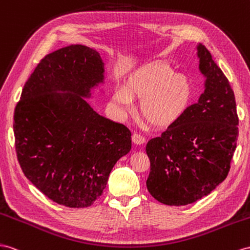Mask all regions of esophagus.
I'll return each mask as SVG.
<instances>
[{"mask_svg":"<svg viewBox=\"0 0 250 250\" xmlns=\"http://www.w3.org/2000/svg\"><path fill=\"white\" fill-rule=\"evenodd\" d=\"M132 140H133V143L136 144V145H143V144L146 143V138L143 135H140V134H138V133L133 134Z\"/></svg>","mask_w":250,"mask_h":250,"instance_id":"esophagus-1","label":"esophagus"}]
</instances>
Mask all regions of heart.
<instances>
[{
	"mask_svg": "<svg viewBox=\"0 0 250 250\" xmlns=\"http://www.w3.org/2000/svg\"><path fill=\"white\" fill-rule=\"evenodd\" d=\"M192 85L185 75L170 65L155 62L144 66L114 89L112 102L121 112L133 110V99H139L140 113L156 127H167L180 119L188 108Z\"/></svg>",
	"mask_w": 250,
	"mask_h": 250,
	"instance_id": "heart-1",
	"label": "heart"
}]
</instances>
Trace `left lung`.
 Returning a JSON list of instances; mask_svg holds the SVG:
<instances>
[{
  "label": "left lung",
  "mask_w": 250,
  "mask_h": 250,
  "mask_svg": "<svg viewBox=\"0 0 250 250\" xmlns=\"http://www.w3.org/2000/svg\"><path fill=\"white\" fill-rule=\"evenodd\" d=\"M205 91L176 123L150 139L146 188L165 205L184 206L208 195L225 180L239 135L234 93L209 50L198 44Z\"/></svg>",
  "instance_id": "8db88e82"
}]
</instances>
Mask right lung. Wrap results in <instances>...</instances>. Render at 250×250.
Returning <instances> with one entry per match:
<instances>
[{
    "instance_id": "obj_1",
    "label": "right lung",
    "mask_w": 250,
    "mask_h": 250,
    "mask_svg": "<svg viewBox=\"0 0 250 250\" xmlns=\"http://www.w3.org/2000/svg\"><path fill=\"white\" fill-rule=\"evenodd\" d=\"M104 80L97 50L69 45L40 61L16 106V151L23 173L65 207L93 205L115 164L131 150L130 130L100 116L84 99Z\"/></svg>"
}]
</instances>
